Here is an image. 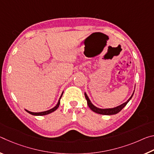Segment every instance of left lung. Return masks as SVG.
Listing matches in <instances>:
<instances>
[{"instance_id":"8db88e82","label":"left lung","mask_w":154,"mask_h":154,"mask_svg":"<svg viewBox=\"0 0 154 154\" xmlns=\"http://www.w3.org/2000/svg\"><path fill=\"white\" fill-rule=\"evenodd\" d=\"M134 92L132 94V96H130V98L126 101V103L122 104L121 105H119L118 106H117V107H115V108H113V109H103L97 108V107H96V106H95L94 105H92V103H91V101L90 100L89 98L88 97L86 93H85V98H86V100H87L88 105L90 108L91 110L93 111L94 112H95V113H96L101 114V115H107V116H109V115H114V114H116V113H119V112L122 109H123L124 106L127 105V103L129 102L130 99L132 98V96H133V94H134Z\"/></svg>"}]
</instances>
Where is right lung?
<instances>
[{
  "instance_id": "add662e5",
  "label": "right lung",
  "mask_w": 154,
  "mask_h": 154,
  "mask_svg": "<svg viewBox=\"0 0 154 154\" xmlns=\"http://www.w3.org/2000/svg\"><path fill=\"white\" fill-rule=\"evenodd\" d=\"M62 94H63V92H62V95H61V96H60V98L59 100H58V104H57V105H56V106H54V108L49 109V110H48V111H43V112H39V113H34V112H30V111H28V110H26V111L28 112V113H29L30 114L33 115V116H45V115H48V114H49V113H52V112H54V111H56V109L58 108V106H59V105H60V98H61V97H62Z\"/></svg>"
}]
</instances>
